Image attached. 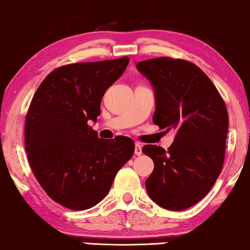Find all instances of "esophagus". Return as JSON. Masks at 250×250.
<instances>
[{
  "instance_id": "34e87169",
  "label": "esophagus",
  "mask_w": 250,
  "mask_h": 250,
  "mask_svg": "<svg viewBox=\"0 0 250 250\" xmlns=\"http://www.w3.org/2000/svg\"><path fill=\"white\" fill-rule=\"evenodd\" d=\"M134 153L136 156H140L142 153V146L140 143H135V149H134Z\"/></svg>"
}]
</instances>
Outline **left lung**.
<instances>
[{
    "mask_svg": "<svg viewBox=\"0 0 250 250\" xmlns=\"http://www.w3.org/2000/svg\"><path fill=\"white\" fill-rule=\"evenodd\" d=\"M136 68L155 88L153 123L176 132L167 151L152 145L142 148L155 164L146 192L160 207L187 209L209 192L221 174L227 105L209 77L190 61L162 57L140 61Z\"/></svg>",
    "mask_w": 250,
    "mask_h": 250,
    "instance_id": "1",
    "label": "left lung"
}]
</instances>
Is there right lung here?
I'll return each mask as SVG.
<instances>
[{
	"mask_svg": "<svg viewBox=\"0 0 250 250\" xmlns=\"http://www.w3.org/2000/svg\"><path fill=\"white\" fill-rule=\"evenodd\" d=\"M128 61L123 57L64 64L34 94L25 123L27 157L37 182L61 206L84 210L100 203L134 153L127 136L99 139L88 125L97 121L102 97Z\"/></svg>",
	"mask_w": 250,
	"mask_h": 250,
	"instance_id": "right-lung-1",
	"label": "right lung"
}]
</instances>
